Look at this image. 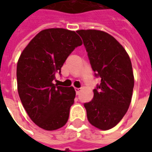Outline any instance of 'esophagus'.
<instances>
[{"mask_svg":"<svg viewBox=\"0 0 152 152\" xmlns=\"http://www.w3.org/2000/svg\"><path fill=\"white\" fill-rule=\"evenodd\" d=\"M75 90H76V94L78 95V94H80V90H81V89H80V88H76V89H75Z\"/></svg>","mask_w":152,"mask_h":152,"instance_id":"34e87169","label":"esophagus"}]
</instances>
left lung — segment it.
I'll return each instance as SVG.
<instances>
[{
    "label": "left lung",
    "instance_id": "8db88e82",
    "mask_svg": "<svg viewBox=\"0 0 152 152\" xmlns=\"http://www.w3.org/2000/svg\"><path fill=\"white\" fill-rule=\"evenodd\" d=\"M94 76L101 82L84 103L89 123L102 130L122 120L130 104L134 78L129 57L113 37L98 30H79Z\"/></svg>",
    "mask_w": 152,
    "mask_h": 152
}]
</instances>
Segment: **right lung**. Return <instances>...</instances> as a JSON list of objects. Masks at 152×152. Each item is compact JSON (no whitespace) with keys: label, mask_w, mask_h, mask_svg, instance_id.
Returning a JSON list of instances; mask_svg holds the SVG:
<instances>
[{"label":"right lung","mask_w":152,"mask_h":152,"mask_svg":"<svg viewBox=\"0 0 152 152\" xmlns=\"http://www.w3.org/2000/svg\"><path fill=\"white\" fill-rule=\"evenodd\" d=\"M82 41L75 31L50 28L40 31L25 48L17 64L18 92L31 120L45 130L65 125L74 103L73 87L53 84L55 74Z\"/></svg>","instance_id":"add662e5"}]
</instances>
